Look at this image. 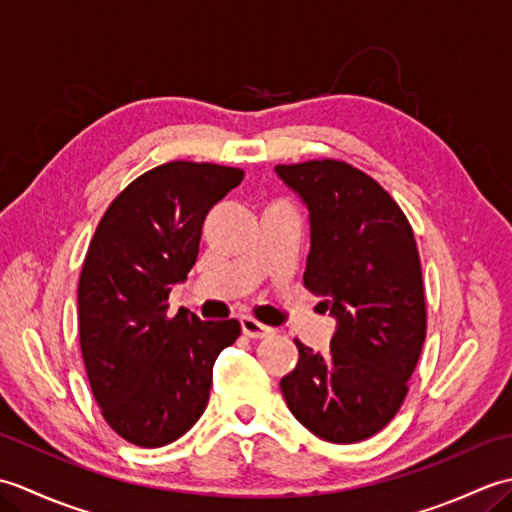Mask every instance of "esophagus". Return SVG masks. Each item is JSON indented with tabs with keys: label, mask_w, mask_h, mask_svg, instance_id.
Instances as JSON below:
<instances>
[{
	"label": "esophagus",
	"mask_w": 512,
	"mask_h": 512,
	"mask_svg": "<svg viewBox=\"0 0 512 512\" xmlns=\"http://www.w3.org/2000/svg\"><path fill=\"white\" fill-rule=\"evenodd\" d=\"M242 323V332L248 336V339H266V336H273L275 330L268 328V325L255 321L253 317H242L239 319Z\"/></svg>",
	"instance_id": "1"
}]
</instances>
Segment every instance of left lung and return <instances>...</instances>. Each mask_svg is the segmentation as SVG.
<instances>
[{
    "label": "left lung",
    "mask_w": 512,
    "mask_h": 512,
    "mask_svg": "<svg viewBox=\"0 0 512 512\" xmlns=\"http://www.w3.org/2000/svg\"><path fill=\"white\" fill-rule=\"evenodd\" d=\"M308 206L303 286L336 319L328 352L297 343L281 394L303 427L336 444L372 438L407 396L427 334L422 268L400 206L367 173L341 160L277 165Z\"/></svg>",
    "instance_id": "left-lung-1"
}]
</instances>
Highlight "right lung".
Masks as SVG:
<instances>
[{
	"label": "right lung",
	"instance_id": "obj_1",
	"mask_svg": "<svg viewBox=\"0 0 512 512\" xmlns=\"http://www.w3.org/2000/svg\"><path fill=\"white\" fill-rule=\"evenodd\" d=\"M242 169L173 160L136 178L105 211L79 279V336L107 424L145 449L182 438L206 409L213 365L242 332L200 321L169 292L198 257L204 217Z\"/></svg>",
	"mask_w": 512,
	"mask_h": 512
}]
</instances>
